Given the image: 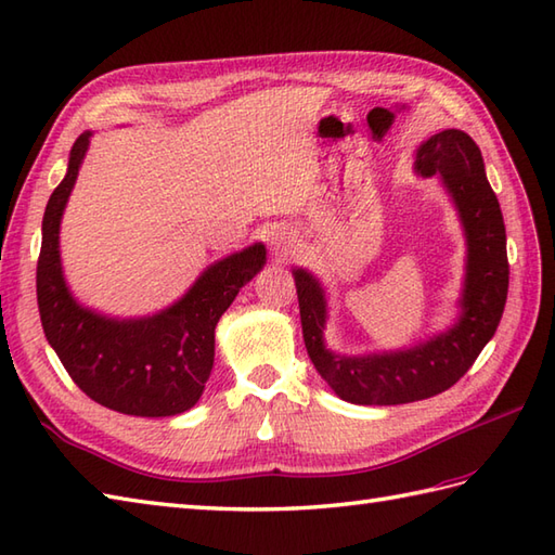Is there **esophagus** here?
Masks as SVG:
<instances>
[{
	"mask_svg": "<svg viewBox=\"0 0 555 555\" xmlns=\"http://www.w3.org/2000/svg\"><path fill=\"white\" fill-rule=\"evenodd\" d=\"M271 245H274V250L279 255H291L293 250H296V235L288 233V231H276L274 238H271Z\"/></svg>",
	"mask_w": 555,
	"mask_h": 555,
	"instance_id": "obj_1",
	"label": "esophagus"
}]
</instances>
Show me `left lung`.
Instances as JSON below:
<instances>
[{
	"label": "left lung",
	"instance_id": "obj_1",
	"mask_svg": "<svg viewBox=\"0 0 555 555\" xmlns=\"http://www.w3.org/2000/svg\"><path fill=\"white\" fill-rule=\"evenodd\" d=\"M415 169L441 176L451 191L467 235V279L457 324L427 344L372 358H344L324 348L326 302L320 284L296 269V288L305 348L322 379L338 398L358 405H400L431 398L451 388L496 334L508 298V250L496 193L475 140L448 128L417 150Z\"/></svg>",
	"mask_w": 555,
	"mask_h": 555
}]
</instances>
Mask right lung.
Segmentation results:
<instances>
[{"mask_svg": "<svg viewBox=\"0 0 555 555\" xmlns=\"http://www.w3.org/2000/svg\"><path fill=\"white\" fill-rule=\"evenodd\" d=\"M90 133L70 147L68 171L42 219L38 308L44 336L64 370L95 403L135 417H169L191 410L215 364V328L233 298L262 269L264 245L211 264L185 296L147 320H107L70 298L59 262V221L76 183Z\"/></svg>", "mask_w": 555, "mask_h": 555, "instance_id": "right-lung-1", "label": "right lung"}]
</instances>
